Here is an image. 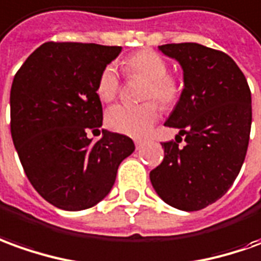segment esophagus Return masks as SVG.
<instances>
[{"instance_id": "esophagus-1", "label": "esophagus", "mask_w": 261, "mask_h": 261, "mask_svg": "<svg viewBox=\"0 0 261 261\" xmlns=\"http://www.w3.org/2000/svg\"><path fill=\"white\" fill-rule=\"evenodd\" d=\"M143 143H145V141H142V139H135V145H136V148L139 149L141 146H143Z\"/></svg>"}]
</instances>
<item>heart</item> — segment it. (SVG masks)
Returning <instances> with one entry per match:
<instances>
[{
  "mask_svg": "<svg viewBox=\"0 0 261 261\" xmlns=\"http://www.w3.org/2000/svg\"><path fill=\"white\" fill-rule=\"evenodd\" d=\"M120 68L127 78L145 79L143 99L153 98L162 107L175 103L180 95V81L175 73L168 72V61L150 49L135 52L120 62ZM120 78L116 68L107 65L96 81V93L100 100H112L119 91ZM159 118V108L154 100L142 103H116L107 111L108 126L129 136H143L152 129Z\"/></svg>",
  "mask_w": 261,
  "mask_h": 261,
  "instance_id": "1",
  "label": "heart"
}]
</instances>
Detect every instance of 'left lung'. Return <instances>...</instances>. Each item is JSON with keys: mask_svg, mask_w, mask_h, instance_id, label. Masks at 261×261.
Masks as SVG:
<instances>
[{"mask_svg": "<svg viewBox=\"0 0 261 261\" xmlns=\"http://www.w3.org/2000/svg\"><path fill=\"white\" fill-rule=\"evenodd\" d=\"M159 49L182 65L185 88L165 125L177 127L186 145L162 143L165 158L149 176L168 204L195 212L220 199L242 169L250 138V88L224 52L195 42Z\"/></svg>", "mask_w": 261, "mask_h": 261, "instance_id": "1", "label": "left lung"}]
</instances>
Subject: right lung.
Masks as SVG:
<instances>
[{"instance_id": "right-lung-1", "label": "right lung", "mask_w": 261, "mask_h": 261, "mask_svg": "<svg viewBox=\"0 0 261 261\" xmlns=\"http://www.w3.org/2000/svg\"><path fill=\"white\" fill-rule=\"evenodd\" d=\"M120 46L45 42L18 69L11 86V136L28 180L64 210L89 209L111 192L120 162L135 150L125 135L102 129L96 93L100 71Z\"/></svg>"}]
</instances>
